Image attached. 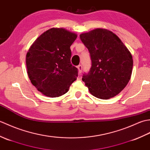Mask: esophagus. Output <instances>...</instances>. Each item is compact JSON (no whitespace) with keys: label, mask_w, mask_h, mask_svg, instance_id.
<instances>
[{"label":"esophagus","mask_w":150,"mask_h":150,"mask_svg":"<svg viewBox=\"0 0 150 150\" xmlns=\"http://www.w3.org/2000/svg\"><path fill=\"white\" fill-rule=\"evenodd\" d=\"M77 68L79 69V74H81L82 70V66L81 65H79L77 66Z\"/></svg>","instance_id":"1"}]
</instances>
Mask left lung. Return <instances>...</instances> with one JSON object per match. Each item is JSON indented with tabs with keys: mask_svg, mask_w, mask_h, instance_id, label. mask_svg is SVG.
Returning a JSON list of instances; mask_svg holds the SVG:
<instances>
[{
	"mask_svg": "<svg viewBox=\"0 0 150 150\" xmlns=\"http://www.w3.org/2000/svg\"><path fill=\"white\" fill-rule=\"evenodd\" d=\"M90 54L91 66L82 80L91 94L108 99L119 94L128 84L133 68L131 53L111 31L97 28L80 35Z\"/></svg>",
	"mask_w": 150,
	"mask_h": 150,
	"instance_id": "1",
	"label": "left lung"
}]
</instances>
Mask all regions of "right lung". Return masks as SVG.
<instances>
[{
	"instance_id": "add662e5",
	"label": "right lung",
	"mask_w": 150,
	"mask_h": 150,
	"mask_svg": "<svg viewBox=\"0 0 150 150\" xmlns=\"http://www.w3.org/2000/svg\"><path fill=\"white\" fill-rule=\"evenodd\" d=\"M77 37L63 28H51L37 38L27 53L28 77L46 96L65 94L78 77V69L71 63L70 50Z\"/></svg>"
}]
</instances>
